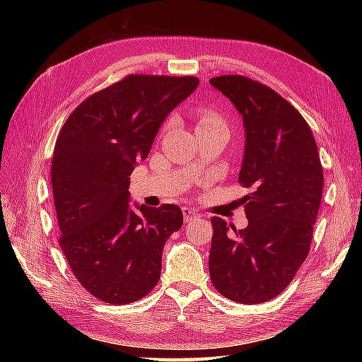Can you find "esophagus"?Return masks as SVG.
<instances>
[{
  "instance_id": "esophagus-1",
  "label": "esophagus",
  "mask_w": 362,
  "mask_h": 362,
  "mask_svg": "<svg viewBox=\"0 0 362 362\" xmlns=\"http://www.w3.org/2000/svg\"><path fill=\"white\" fill-rule=\"evenodd\" d=\"M183 218H185V222H194L197 219H201L202 214L196 211L194 209H188V206H185V209H183Z\"/></svg>"
}]
</instances>
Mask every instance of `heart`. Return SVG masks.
Returning <instances> with one entry per match:
<instances>
[{
  "instance_id": "b5f03b06",
  "label": "heart",
  "mask_w": 362,
  "mask_h": 362,
  "mask_svg": "<svg viewBox=\"0 0 362 362\" xmlns=\"http://www.w3.org/2000/svg\"><path fill=\"white\" fill-rule=\"evenodd\" d=\"M214 124H224V122H222L221 117H219L216 112H213L210 109H205V110H202L201 113H199L197 129L209 127V126H214Z\"/></svg>"
}]
</instances>
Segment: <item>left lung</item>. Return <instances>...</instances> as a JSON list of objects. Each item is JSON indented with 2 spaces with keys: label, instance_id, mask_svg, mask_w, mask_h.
Here are the masks:
<instances>
[{
  "label": "left lung",
  "instance_id": "obj_1",
  "mask_svg": "<svg viewBox=\"0 0 362 362\" xmlns=\"http://www.w3.org/2000/svg\"><path fill=\"white\" fill-rule=\"evenodd\" d=\"M211 86L240 112L245 148L240 183L249 224L211 218L210 279L219 294L257 305L276 297L308 257L324 189L319 151L308 122L286 99L245 76Z\"/></svg>",
  "mask_w": 362,
  "mask_h": 362
}]
</instances>
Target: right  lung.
<instances>
[{"instance_id": "right-lung-1", "label": "right lung", "mask_w": 362, "mask_h": 362, "mask_svg": "<svg viewBox=\"0 0 362 362\" xmlns=\"http://www.w3.org/2000/svg\"><path fill=\"white\" fill-rule=\"evenodd\" d=\"M197 86L194 76L130 74L76 107L57 136L51 183L60 249L82 286L105 303L149 294L165 243L183 224L174 204L130 205L129 177Z\"/></svg>"}]
</instances>
